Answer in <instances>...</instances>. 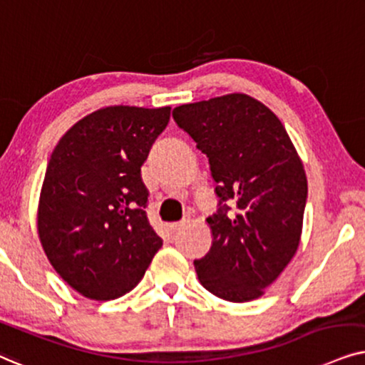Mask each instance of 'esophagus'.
Returning a JSON list of instances; mask_svg holds the SVG:
<instances>
[{
    "label": "esophagus",
    "mask_w": 365,
    "mask_h": 365,
    "mask_svg": "<svg viewBox=\"0 0 365 365\" xmlns=\"http://www.w3.org/2000/svg\"><path fill=\"white\" fill-rule=\"evenodd\" d=\"M188 222H190V218L185 217V218H183V220H180V222H175V223H170V232H172V233L178 232L180 228H182V227H185Z\"/></svg>",
    "instance_id": "esophagus-1"
}]
</instances>
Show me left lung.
<instances>
[{
  "mask_svg": "<svg viewBox=\"0 0 365 365\" xmlns=\"http://www.w3.org/2000/svg\"><path fill=\"white\" fill-rule=\"evenodd\" d=\"M173 120L207 155L217 183L212 247L193 262L198 280L228 302L260 297L297 252L304 165L280 120L249 95L177 106Z\"/></svg>",
  "mask_w": 365,
  "mask_h": 365,
  "instance_id": "left-lung-1",
  "label": "left lung"
}]
</instances>
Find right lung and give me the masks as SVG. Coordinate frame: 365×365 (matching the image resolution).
<instances>
[{
	"instance_id": "right-lung-1",
	"label": "right lung",
	"mask_w": 365,
	"mask_h": 365,
	"mask_svg": "<svg viewBox=\"0 0 365 365\" xmlns=\"http://www.w3.org/2000/svg\"><path fill=\"white\" fill-rule=\"evenodd\" d=\"M168 120L170 106H106L73 125L53 150L38 233L53 269L85 297L130 292L163 244L145 212L142 165Z\"/></svg>"
}]
</instances>
